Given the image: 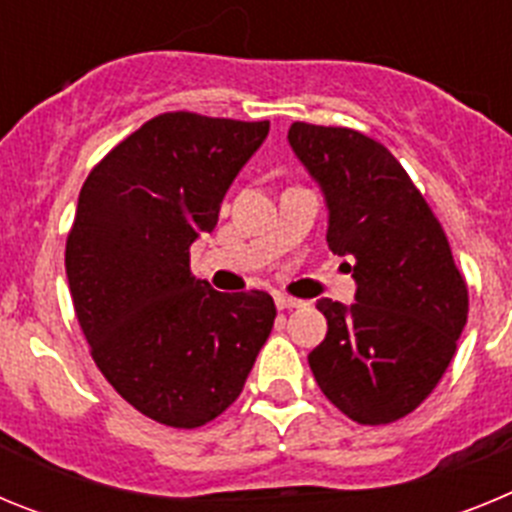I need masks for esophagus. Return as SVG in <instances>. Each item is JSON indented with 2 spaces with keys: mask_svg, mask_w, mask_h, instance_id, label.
Returning <instances> with one entry per match:
<instances>
[{
  "mask_svg": "<svg viewBox=\"0 0 512 512\" xmlns=\"http://www.w3.org/2000/svg\"><path fill=\"white\" fill-rule=\"evenodd\" d=\"M277 307L279 310H292V307H302V300L289 295H277Z\"/></svg>",
  "mask_w": 512,
  "mask_h": 512,
  "instance_id": "1",
  "label": "esophagus"
}]
</instances>
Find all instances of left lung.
<instances>
[{
  "label": "left lung",
  "instance_id": "obj_1",
  "mask_svg": "<svg viewBox=\"0 0 512 512\" xmlns=\"http://www.w3.org/2000/svg\"><path fill=\"white\" fill-rule=\"evenodd\" d=\"M289 146L320 184L328 248L351 256L356 302L328 297V333L307 361L361 425L395 423L436 390L467 325L469 292L438 217L382 143L351 128L292 122Z\"/></svg>",
  "mask_w": 512,
  "mask_h": 512
}]
</instances>
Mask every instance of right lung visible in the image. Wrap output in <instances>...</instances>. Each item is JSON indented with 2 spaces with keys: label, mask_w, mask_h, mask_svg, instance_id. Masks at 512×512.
Here are the masks:
<instances>
[{
  "label": "right lung",
  "mask_w": 512,
  "mask_h": 512,
  "mask_svg": "<svg viewBox=\"0 0 512 512\" xmlns=\"http://www.w3.org/2000/svg\"><path fill=\"white\" fill-rule=\"evenodd\" d=\"M269 135L243 122L164 112L87 176L66 238L76 320L104 379L138 413L200 428L238 400L269 338L266 292H217L189 269L225 192Z\"/></svg>",
  "instance_id": "right-lung-1"
}]
</instances>
